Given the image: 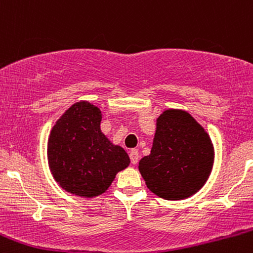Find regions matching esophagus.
Returning <instances> with one entry per match:
<instances>
[{"label": "esophagus", "instance_id": "esophagus-1", "mask_svg": "<svg viewBox=\"0 0 253 253\" xmlns=\"http://www.w3.org/2000/svg\"><path fill=\"white\" fill-rule=\"evenodd\" d=\"M129 158H130V162H132V164H136L139 161V152L136 149H132L129 151Z\"/></svg>", "mask_w": 253, "mask_h": 253}]
</instances>
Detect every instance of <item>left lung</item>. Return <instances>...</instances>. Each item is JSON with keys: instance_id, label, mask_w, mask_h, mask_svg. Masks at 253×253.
<instances>
[{"instance_id": "1", "label": "left lung", "mask_w": 253, "mask_h": 253, "mask_svg": "<svg viewBox=\"0 0 253 253\" xmlns=\"http://www.w3.org/2000/svg\"><path fill=\"white\" fill-rule=\"evenodd\" d=\"M214 147L205 128L189 113L167 109L157 119L149 156L139 162L147 188L165 200H183L207 182Z\"/></svg>"}]
</instances>
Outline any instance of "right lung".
Masks as SVG:
<instances>
[{"instance_id": "right-lung-1", "label": "right lung", "mask_w": 253, "mask_h": 253, "mask_svg": "<svg viewBox=\"0 0 253 253\" xmlns=\"http://www.w3.org/2000/svg\"><path fill=\"white\" fill-rule=\"evenodd\" d=\"M101 120L98 107L80 101L72 104L51 129L48 167L58 184L72 195H101L119 171L130 163L126 151L101 132Z\"/></svg>"}]
</instances>
